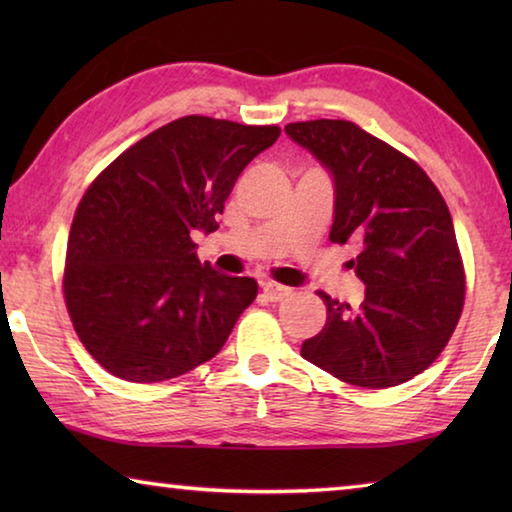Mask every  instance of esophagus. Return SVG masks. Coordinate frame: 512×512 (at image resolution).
Returning a JSON list of instances; mask_svg holds the SVG:
<instances>
[{"label":"esophagus","instance_id":"esophagus-1","mask_svg":"<svg viewBox=\"0 0 512 512\" xmlns=\"http://www.w3.org/2000/svg\"><path fill=\"white\" fill-rule=\"evenodd\" d=\"M262 291H264V298L268 302H280V300H284L287 296H291V289L289 287H282V284H275V282H266L264 287H262Z\"/></svg>","mask_w":512,"mask_h":512}]
</instances>
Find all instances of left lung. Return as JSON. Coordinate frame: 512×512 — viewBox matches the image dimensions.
Segmentation results:
<instances>
[{
	"label": "left lung",
	"mask_w": 512,
	"mask_h": 512,
	"mask_svg": "<svg viewBox=\"0 0 512 512\" xmlns=\"http://www.w3.org/2000/svg\"><path fill=\"white\" fill-rule=\"evenodd\" d=\"M334 178L332 244L357 241L350 259L366 284L361 307L318 293L327 323L300 354L329 375L388 388L427 370L463 311L465 273L452 214L427 173L352 121L284 126Z\"/></svg>",
	"instance_id": "left-lung-1"
}]
</instances>
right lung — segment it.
<instances>
[{"instance_id":"add662e5","label":"right lung","mask_w":512,"mask_h":512,"mask_svg":"<svg viewBox=\"0 0 512 512\" xmlns=\"http://www.w3.org/2000/svg\"><path fill=\"white\" fill-rule=\"evenodd\" d=\"M277 137V126L180 117L85 192L63 289L76 334L110 375L135 384L185 375L228 341L257 282L198 262L189 235L219 228L239 173Z\"/></svg>"}]
</instances>
